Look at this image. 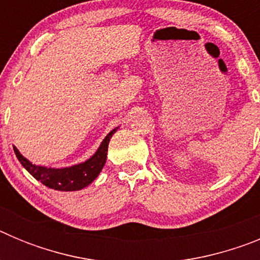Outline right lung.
Instances as JSON below:
<instances>
[{
	"label": "right lung",
	"instance_id": "obj_1",
	"mask_svg": "<svg viewBox=\"0 0 260 260\" xmlns=\"http://www.w3.org/2000/svg\"><path fill=\"white\" fill-rule=\"evenodd\" d=\"M117 130H118V127L113 128L104 138V141L99 146L98 151L88 160L79 162V164L71 165V167H41V165L32 164L24 156L20 155L17 147H14V152H15L23 168H26V171L32 177H35L36 180L40 181L47 187L53 190H59V191H77V190L84 189L86 186L92 183L98 178L102 169L104 168L105 162H107L108 144H109L110 138Z\"/></svg>",
	"mask_w": 260,
	"mask_h": 260
}]
</instances>
